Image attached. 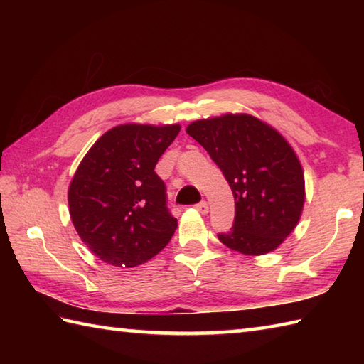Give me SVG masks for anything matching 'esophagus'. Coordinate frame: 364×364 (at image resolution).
I'll return each instance as SVG.
<instances>
[{
    "label": "esophagus",
    "mask_w": 364,
    "mask_h": 364,
    "mask_svg": "<svg viewBox=\"0 0 364 364\" xmlns=\"http://www.w3.org/2000/svg\"><path fill=\"white\" fill-rule=\"evenodd\" d=\"M196 210L198 213H202V214H208V210H210V208H208V203L203 200V202H200L198 205H196Z\"/></svg>",
    "instance_id": "1"
}]
</instances>
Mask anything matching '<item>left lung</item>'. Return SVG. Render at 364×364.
<instances>
[{
  "instance_id": "left-lung-1",
  "label": "left lung",
  "mask_w": 364,
  "mask_h": 364,
  "mask_svg": "<svg viewBox=\"0 0 364 364\" xmlns=\"http://www.w3.org/2000/svg\"><path fill=\"white\" fill-rule=\"evenodd\" d=\"M186 133L210 153L235 197V223L219 241L242 255L275 250L297 227L305 203L304 168L289 142L250 114L196 120Z\"/></svg>"
}]
</instances>
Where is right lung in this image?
Listing matches in <instances>:
<instances>
[{"mask_svg":"<svg viewBox=\"0 0 364 364\" xmlns=\"http://www.w3.org/2000/svg\"><path fill=\"white\" fill-rule=\"evenodd\" d=\"M181 127L123 123L90 146L68 186L70 219L81 241L107 264L134 267L158 255L178 222L154 173Z\"/></svg>","mask_w":364,"mask_h":364,"instance_id":"obj_1","label":"right lung"}]
</instances>
